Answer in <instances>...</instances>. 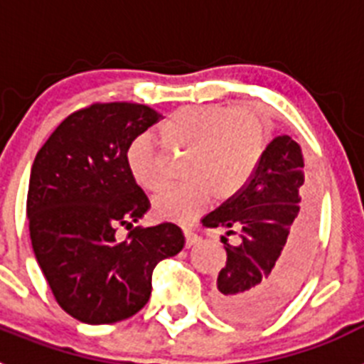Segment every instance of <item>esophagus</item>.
<instances>
[{"mask_svg": "<svg viewBox=\"0 0 364 364\" xmlns=\"http://www.w3.org/2000/svg\"><path fill=\"white\" fill-rule=\"evenodd\" d=\"M184 237H186V246H188V247L195 246V244L200 240V237H198V235L195 233V231H191V230H184Z\"/></svg>", "mask_w": 364, "mask_h": 364, "instance_id": "1", "label": "esophagus"}]
</instances>
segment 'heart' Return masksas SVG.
Instances as JSON below:
<instances>
[{"instance_id":"heart-1","label":"heart","mask_w":364,"mask_h":364,"mask_svg":"<svg viewBox=\"0 0 364 364\" xmlns=\"http://www.w3.org/2000/svg\"><path fill=\"white\" fill-rule=\"evenodd\" d=\"M159 140L169 151L186 153L178 188L153 198V213L164 220L188 222L208 208L213 195L228 200L252 180L269 142V127L259 112L226 105H191L171 112L159 125ZM127 169L142 189L160 186L159 151L149 134L134 138Z\"/></svg>"}]
</instances>
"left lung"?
I'll return each mask as SVG.
<instances>
[{"label":"left lung","instance_id":"8db88e82","mask_svg":"<svg viewBox=\"0 0 364 364\" xmlns=\"http://www.w3.org/2000/svg\"><path fill=\"white\" fill-rule=\"evenodd\" d=\"M304 178L301 146L288 134L275 136L242 191L202 218L205 228L226 230V266L213 290L224 319L260 323L302 284L315 237V189ZM230 234L237 235L235 245Z\"/></svg>","mask_w":364,"mask_h":364}]
</instances>
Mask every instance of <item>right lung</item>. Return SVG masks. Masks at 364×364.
I'll use <instances>...</instances> for the list:
<instances>
[{"label": "right lung", "instance_id": "1", "mask_svg": "<svg viewBox=\"0 0 364 364\" xmlns=\"http://www.w3.org/2000/svg\"><path fill=\"white\" fill-rule=\"evenodd\" d=\"M160 118L147 105L95 104L58 125L32 164V250L58 304L85 324L142 310L154 266L184 247L171 222L133 228L149 200L127 169V149ZM120 225L132 230L124 243L116 239Z\"/></svg>", "mask_w": 364, "mask_h": 364}]
</instances>
